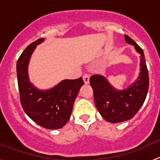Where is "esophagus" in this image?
<instances>
[{"mask_svg": "<svg viewBox=\"0 0 160 160\" xmlns=\"http://www.w3.org/2000/svg\"><path fill=\"white\" fill-rule=\"evenodd\" d=\"M83 81H84V82L86 84H88L90 82V76H89V74L85 73L84 75H83Z\"/></svg>", "mask_w": 160, "mask_h": 160, "instance_id": "1", "label": "esophagus"}]
</instances>
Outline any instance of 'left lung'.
<instances>
[{
    "label": "left lung",
    "instance_id": "left-lung-1",
    "mask_svg": "<svg viewBox=\"0 0 160 160\" xmlns=\"http://www.w3.org/2000/svg\"><path fill=\"white\" fill-rule=\"evenodd\" d=\"M124 37L126 42L135 46L136 51L141 55L140 73L136 81L128 88L118 90L99 74L91 76L90 78L98 111L104 119L113 123L128 121L135 116L146 99L149 87L148 70L143 50L129 36Z\"/></svg>",
    "mask_w": 160,
    "mask_h": 160
}]
</instances>
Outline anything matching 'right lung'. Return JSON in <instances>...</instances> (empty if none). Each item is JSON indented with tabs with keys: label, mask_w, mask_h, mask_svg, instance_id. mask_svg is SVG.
Segmentation results:
<instances>
[{
	"label": "right lung",
	"mask_w": 160,
	"mask_h": 160,
	"mask_svg": "<svg viewBox=\"0 0 160 160\" xmlns=\"http://www.w3.org/2000/svg\"><path fill=\"white\" fill-rule=\"evenodd\" d=\"M44 42L40 38L25 48L17 62L18 88L22 108L37 124L46 129H59L70 119L73 106L81 87L82 78L66 79L53 88L41 90L29 80L28 65L38 45Z\"/></svg>",
	"instance_id": "obj_1"
}]
</instances>
